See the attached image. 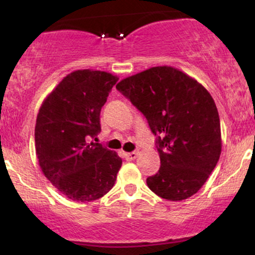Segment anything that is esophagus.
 <instances>
[{"label":"esophagus","mask_w":255,"mask_h":255,"mask_svg":"<svg viewBox=\"0 0 255 255\" xmlns=\"http://www.w3.org/2000/svg\"><path fill=\"white\" fill-rule=\"evenodd\" d=\"M139 156V153H137L136 151H133V152H127V153H125V158L127 160H133L135 159V158Z\"/></svg>","instance_id":"esophagus-1"}]
</instances>
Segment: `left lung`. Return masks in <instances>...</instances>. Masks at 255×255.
<instances>
[{
	"mask_svg": "<svg viewBox=\"0 0 255 255\" xmlns=\"http://www.w3.org/2000/svg\"><path fill=\"white\" fill-rule=\"evenodd\" d=\"M158 135L160 168L146 183L158 197L181 201L194 195L217 165L221 122L212 96L194 78L158 66L116 85Z\"/></svg>",
	"mask_w": 255,
	"mask_h": 255,
	"instance_id": "8db88e82",
	"label": "left lung"
}]
</instances>
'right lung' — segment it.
Instances as JSON below:
<instances>
[{
	"label": "right lung",
	"instance_id": "1",
	"mask_svg": "<svg viewBox=\"0 0 255 255\" xmlns=\"http://www.w3.org/2000/svg\"><path fill=\"white\" fill-rule=\"evenodd\" d=\"M119 78L79 69L46 96L34 128V146L43 174L74 201L97 200L115 184L122 159L118 152L90 141L101 130L99 116Z\"/></svg>",
	"mask_w": 255,
	"mask_h": 255
}]
</instances>
